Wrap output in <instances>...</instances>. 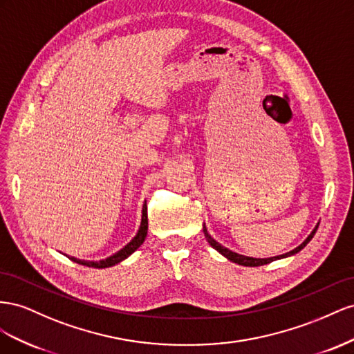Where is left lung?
Wrapping results in <instances>:
<instances>
[{
  "instance_id": "8db88e82",
  "label": "left lung",
  "mask_w": 354,
  "mask_h": 354,
  "mask_svg": "<svg viewBox=\"0 0 354 354\" xmlns=\"http://www.w3.org/2000/svg\"><path fill=\"white\" fill-rule=\"evenodd\" d=\"M317 228H319V225H316V227H315V230L311 231L310 236H308L304 241H302V243H301L298 248H295L294 250L288 252V254H285V255H279V257H272V258H262V259H261V258H250V257H245V255L236 254V252L230 250V249L224 248L222 245H219L218 241H216L214 237H210V234L207 233V228L203 225V231H205V236H206V240L209 241V245H210L212 248H214V249H216V250L219 252V254H221V255H224L227 259L236 262V264H239V266H245V267H259V266H266V264H270V262L276 261V259L286 258V257H290V255H295V254H298V252H299L301 249H304V248H306V245H307L308 241L313 239V236L316 234Z\"/></svg>"
}]
</instances>
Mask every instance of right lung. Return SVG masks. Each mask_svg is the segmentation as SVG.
Masks as SVG:
<instances>
[{"instance_id": "1", "label": "right lung", "mask_w": 354, "mask_h": 354, "mask_svg": "<svg viewBox=\"0 0 354 354\" xmlns=\"http://www.w3.org/2000/svg\"><path fill=\"white\" fill-rule=\"evenodd\" d=\"M147 231H148V215H147V203L142 207V221H140V227L138 230L136 236L129 241V243L123 248L120 249L117 254L108 257L106 259L102 261H84V259H77L74 257H68L71 261L77 262V264H82L86 267H93V268H106V267H113L118 262H121L123 259H126L127 257H130L133 254V252L144 243V240L147 237Z\"/></svg>"}]
</instances>
